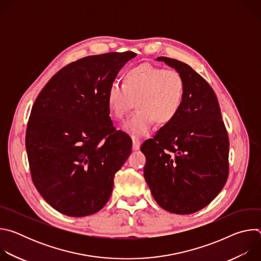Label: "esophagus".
<instances>
[{"label":"esophagus","instance_id":"1","mask_svg":"<svg viewBox=\"0 0 261 261\" xmlns=\"http://www.w3.org/2000/svg\"><path fill=\"white\" fill-rule=\"evenodd\" d=\"M140 144H141V141L139 138L137 137H132V148L133 150H138V148L140 147Z\"/></svg>","mask_w":261,"mask_h":261}]
</instances>
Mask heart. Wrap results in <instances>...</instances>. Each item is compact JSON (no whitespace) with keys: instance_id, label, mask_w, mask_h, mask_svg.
Masks as SVG:
<instances>
[{"instance_id":"obj_1","label":"heart","mask_w":261,"mask_h":261,"mask_svg":"<svg viewBox=\"0 0 261 261\" xmlns=\"http://www.w3.org/2000/svg\"><path fill=\"white\" fill-rule=\"evenodd\" d=\"M185 93V80L177 70L142 63L125 72L123 85L109 86L106 100L111 117L118 121L127 116L134 102L137 109L123 129L132 135H143L153 122L165 126L175 119Z\"/></svg>"}]
</instances>
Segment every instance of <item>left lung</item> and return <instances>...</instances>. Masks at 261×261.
<instances>
[{
    "instance_id": "8db88e82",
    "label": "left lung",
    "mask_w": 261,
    "mask_h": 261,
    "mask_svg": "<svg viewBox=\"0 0 261 261\" xmlns=\"http://www.w3.org/2000/svg\"><path fill=\"white\" fill-rule=\"evenodd\" d=\"M185 80L178 115L140 150L146 158L144 178L157 203L188 215L206 206L224 187L229 173V139L216 94L189 65L159 57Z\"/></svg>"
}]
</instances>
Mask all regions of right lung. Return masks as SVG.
I'll return each mask as SVG.
<instances>
[{
    "label": "right lung",
    "mask_w": 261,
    "mask_h": 261,
    "mask_svg": "<svg viewBox=\"0 0 261 261\" xmlns=\"http://www.w3.org/2000/svg\"><path fill=\"white\" fill-rule=\"evenodd\" d=\"M133 51L89 56L49 80L31 110L25 148L32 180L44 200L70 217L100 211L132 150L109 118L106 94Z\"/></svg>",
    "instance_id": "add662e5"
}]
</instances>
